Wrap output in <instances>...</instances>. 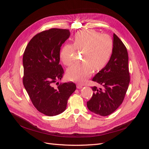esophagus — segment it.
<instances>
[{
	"label": "esophagus",
	"instance_id": "obj_1",
	"mask_svg": "<svg viewBox=\"0 0 149 149\" xmlns=\"http://www.w3.org/2000/svg\"><path fill=\"white\" fill-rule=\"evenodd\" d=\"M76 87H77L78 89H81L82 87H83V85L82 84H78L76 85Z\"/></svg>",
	"mask_w": 149,
	"mask_h": 149
}]
</instances>
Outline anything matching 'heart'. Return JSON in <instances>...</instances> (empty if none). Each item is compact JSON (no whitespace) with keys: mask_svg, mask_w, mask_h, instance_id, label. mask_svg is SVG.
Here are the masks:
<instances>
[{"mask_svg":"<svg viewBox=\"0 0 149 149\" xmlns=\"http://www.w3.org/2000/svg\"><path fill=\"white\" fill-rule=\"evenodd\" d=\"M74 43H66L60 52V60L66 66L73 63L77 52L82 51L83 62L70 67L68 78L81 82L91 75L93 70L100 71L109 63L114 50V43L108 35L101 34L89 29L78 31L74 37Z\"/></svg>","mask_w":149,"mask_h":149,"instance_id":"heart-1","label":"heart"}]
</instances>
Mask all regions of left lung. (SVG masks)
<instances>
[{"label": "left lung", "mask_w": 149, "mask_h": 149, "mask_svg": "<svg viewBox=\"0 0 149 149\" xmlns=\"http://www.w3.org/2000/svg\"><path fill=\"white\" fill-rule=\"evenodd\" d=\"M109 63L92 79L102 88L92 87L93 96L87 102L90 111L102 116L110 115L123 103L130 82L127 48L115 33Z\"/></svg>", "instance_id": "8db88e82"}]
</instances>
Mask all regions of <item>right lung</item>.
<instances>
[{"label":"right lung","instance_id":"1","mask_svg":"<svg viewBox=\"0 0 149 149\" xmlns=\"http://www.w3.org/2000/svg\"><path fill=\"white\" fill-rule=\"evenodd\" d=\"M70 36L66 29L43 31L31 39L24 53V86L36 109L46 116L62 113L76 88L73 82L54 86L64 73L59 64L60 52Z\"/></svg>","mask_w":149,"mask_h":149}]
</instances>
